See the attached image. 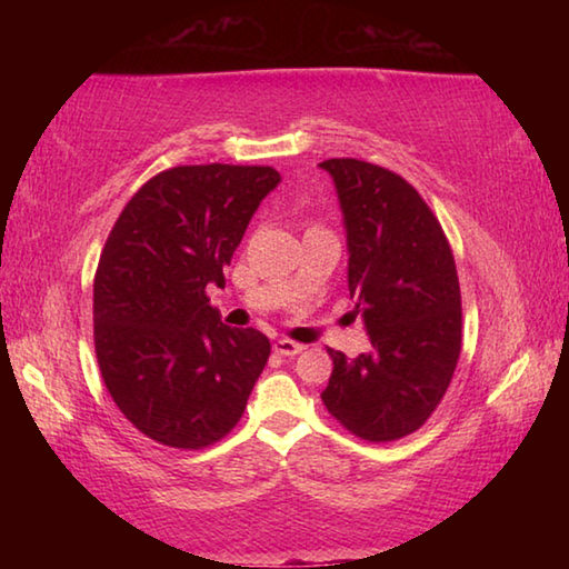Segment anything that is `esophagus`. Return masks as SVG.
<instances>
[{
    "instance_id": "34e87169",
    "label": "esophagus",
    "mask_w": 569,
    "mask_h": 569,
    "mask_svg": "<svg viewBox=\"0 0 569 569\" xmlns=\"http://www.w3.org/2000/svg\"><path fill=\"white\" fill-rule=\"evenodd\" d=\"M273 349L281 353V356H286V359H293V356H298L301 353L306 346L303 343H296V341H288V339H278L276 343H273Z\"/></svg>"
}]
</instances>
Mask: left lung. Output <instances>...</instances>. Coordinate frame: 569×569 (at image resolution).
Wrapping results in <instances>:
<instances>
[{
    "label": "left lung",
    "instance_id": "left-lung-1",
    "mask_svg": "<svg viewBox=\"0 0 569 569\" xmlns=\"http://www.w3.org/2000/svg\"><path fill=\"white\" fill-rule=\"evenodd\" d=\"M349 243V291L371 351L346 359L321 399L366 441L417 431L439 407L461 351V293L455 256L437 216L397 172L356 158L323 160Z\"/></svg>",
    "mask_w": 569,
    "mask_h": 569
}]
</instances>
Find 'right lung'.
I'll return each instance as SVG.
<instances>
[{
  "label": "right lung",
  "instance_id": "1",
  "mask_svg": "<svg viewBox=\"0 0 569 569\" xmlns=\"http://www.w3.org/2000/svg\"><path fill=\"white\" fill-rule=\"evenodd\" d=\"M281 176L268 166H178L122 208L94 273V353L134 429L203 449L243 417L271 341L230 329L206 288L226 286L250 218Z\"/></svg>",
  "mask_w": 569,
  "mask_h": 569
}]
</instances>
